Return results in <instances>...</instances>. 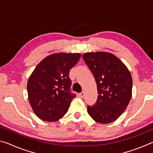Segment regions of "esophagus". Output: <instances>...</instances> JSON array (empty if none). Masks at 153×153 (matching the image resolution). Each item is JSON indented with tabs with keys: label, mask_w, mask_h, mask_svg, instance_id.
<instances>
[{
	"label": "esophagus",
	"mask_w": 153,
	"mask_h": 153,
	"mask_svg": "<svg viewBox=\"0 0 153 153\" xmlns=\"http://www.w3.org/2000/svg\"><path fill=\"white\" fill-rule=\"evenodd\" d=\"M84 96H85V94H84V92H82L81 93H79V97L81 98H83L84 97Z\"/></svg>",
	"instance_id": "1"
}]
</instances>
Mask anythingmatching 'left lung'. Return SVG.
<instances>
[{"instance_id":"obj_1","label":"left lung","mask_w":153,"mask_h":153,"mask_svg":"<svg viewBox=\"0 0 153 153\" xmlns=\"http://www.w3.org/2000/svg\"><path fill=\"white\" fill-rule=\"evenodd\" d=\"M94 76L98 98L88 113L98 123L107 124L120 117L130 101L132 77L126 65L108 52H90L82 55Z\"/></svg>"}]
</instances>
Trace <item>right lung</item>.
<instances>
[{"mask_svg": "<svg viewBox=\"0 0 153 153\" xmlns=\"http://www.w3.org/2000/svg\"><path fill=\"white\" fill-rule=\"evenodd\" d=\"M79 53H56L46 56L36 67L28 79V100L40 120L53 122L68 111L76 95L69 92V70L78 62Z\"/></svg>", "mask_w": 153, "mask_h": 153, "instance_id": "obj_1", "label": "right lung"}]
</instances>
